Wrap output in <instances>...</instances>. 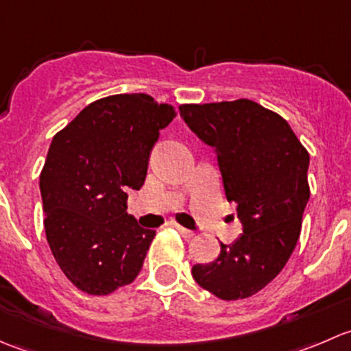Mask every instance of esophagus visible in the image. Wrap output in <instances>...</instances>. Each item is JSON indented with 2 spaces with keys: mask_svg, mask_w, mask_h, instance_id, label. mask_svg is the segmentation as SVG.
Instances as JSON below:
<instances>
[{
  "mask_svg": "<svg viewBox=\"0 0 351 351\" xmlns=\"http://www.w3.org/2000/svg\"><path fill=\"white\" fill-rule=\"evenodd\" d=\"M175 228H176V231H178L180 234H182L183 238H185V239H190V238H193V234H195V232H193V231H190V229H185V228H182V226H180V224H175Z\"/></svg>",
  "mask_w": 351,
  "mask_h": 351,
  "instance_id": "1",
  "label": "esophagus"
}]
</instances>
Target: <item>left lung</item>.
Listing matches in <instances>:
<instances>
[{"label": "left lung", "instance_id": "left-lung-1", "mask_svg": "<svg viewBox=\"0 0 351 351\" xmlns=\"http://www.w3.org/2000/svg\"><path fill=\"white\" fill-rule=\"evenodd\" d=\"M180 113L215 149L243 224L241 238L221 243L217 260L193 265L192 277L219 299H246L280 274L295 247L311 195L309 153L284 117L246 98L182 105Z\"/></svg>", "mask_w": 351, "mask_h": 351}]
</instances>
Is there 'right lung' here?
<instances>
[{"instance_id":"1","label":"right lung","mask_w":351,"mask_h":351,"mask_svg":"<svg viewBox=\"0 0 351 351\" xmlns=\"http://www.w3.org/2000/svg\"><path fill=\"white\" fill-rule=\"evenodd\" d=\"M175 108L144 93L100 98L59 130L40 173L47 243L83 292L107 295L136 280L156 231L127 214L159 130Z\"/></svg>"}]
</instances>
